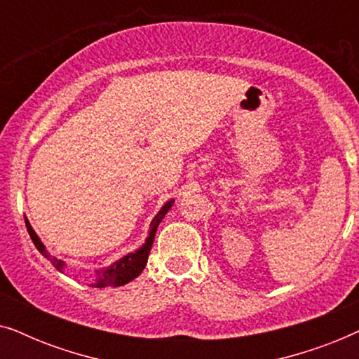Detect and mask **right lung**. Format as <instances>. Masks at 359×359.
<instances>
[{"label": "right lung", "mask_w": 359, "mask_h": 359, "mask_svg": "<svg viewBox=\"0 0 359 359\" xmlns=\"http://www.w3.org/2000/svg\"><path fill=\"white\" fill-rule=\"evenodd\" d=\"M173 203H175V199H171V201H168V203H165L163 208L160 209V212L155 215L154 220H151V224H150L149 237H147L145 243L142 245L139 250H135L134 253H129V255H126V257H122L121 259H117V262L112 263L111 266L96 269V271H95L96 279H95V283L91 284L93 287L124 286V284L130 283L132 279H135L142 271H144L147 259H149L151 245H154L156 229H158L161 219L165 217L171 205H173ZM26 227H27L29 235H31V240L34 242V245H36V248L39 250V252H41L43 257H46L48 262H50L53 266L58 269V271L63 273V268H65V262H62V259H57L55 257H50V253H48L46 250V245L41 242V238H39L37 233L34 232V229L31 227V224H29L27 219H26Z\"/></svg>", "instance_id": "obj_1"}]
</instances>
